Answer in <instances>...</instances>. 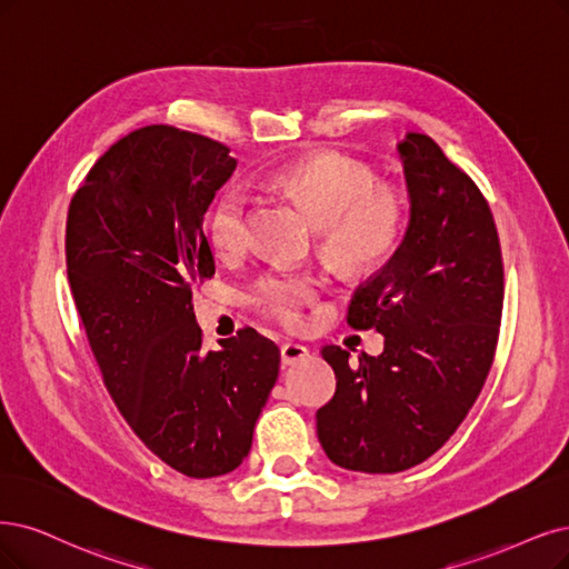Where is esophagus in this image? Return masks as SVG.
<instances>
[{
  "label": "esophagus",
  "mask_w": 569,
  "mask_h": 569,
  "mask_svg": "<svg viewBox=\"0 0 569 569\" xmlns=\"http://www.w3.org/2000/svg\"><path fill=\"white\" fill-rule=\"evenodd\" d=\"M309 356L307 347L302 345H296V342H288L281 347V366H296V363H302Z\"/></svg>",
  "instance_id": "1"
}]
</instances>
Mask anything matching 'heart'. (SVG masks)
<instances>
[{"label": "heart", "instance_id": "obj_1", "mask_svg": "<svg viewBox=\"0 0 569 569\" xmlns=\"http://www.w3.org/2000/svg\"><path fill=\"white\" fill-rule=\"evenodd\" d=\"M279 187L321 227V248L330 260L366 269L385 260L403 227V206L389 187H372L363 166L335 154H313L281 168ZM248 194L229 184L208 213V239L216 256L231 260L248 243ZM311 273L269 271L250 288V305L262 317L298 328L319 298Z\"/></svg>", "mask_w": 569, "mask_h": 569}]
</instances>
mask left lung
<instances>
[{
	"label": "left lung",
	"mask_w": 569,
	"mask_h": 569,
	"mask_svg": "<svg viewBox=\"0 0 569 569\" xmlns=\"http://www.w3.org/2000/svg\"><path fill=\"white\" fill-rule=\"evenodd\" d=\"M410 218L401 246L356 290L353 328L385 335L380 356L349 363L323 347L338 389L317 412L332 465L398 473L457 431L486 385L497 347L503 267L488 201L425 133L398 144Z\"/></svg>",
	"instance_id": "8db88e82"
}]
</instances>
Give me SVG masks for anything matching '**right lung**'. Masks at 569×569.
<instances>
[{
  "instance_id": "1",
  "label": "right lung",
  "mask_w": 569,
  "mask_h": 569,
  "mask_svg": "<svg viewBox=\"0 0 569 569\" xmlns=\"http://www.w3.org/2000/svg\"><path fill=\"white\" fill-rule=\"evenodd\" d=\"M237 159L229 147L144 126L114 142L68 213V279L119 412L189 478L234 471L279 377V349L239 330L201 347L192 286L216 273L203 216Z\"/></svg>"
}]
</instances>
